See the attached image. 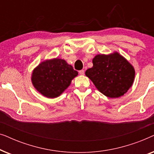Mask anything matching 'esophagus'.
<instances>
[{
    "label": "esophagus",
    "instance_id": "1",
    "mask_svg": "<svg viewBox=\"0 0 154 154\" xmlns=\"http://www.w3.org/2000/svg\"><path fill=\"white\" fill-rule=\"evenodd\" d=\"M79 73L80 75H84L85 74V71H84V70H81L79 71Z\"/></svg>",
    "mask_w": 154,
    "mask_h": 154
}]
</instances>
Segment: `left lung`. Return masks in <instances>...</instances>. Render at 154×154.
I'll list each match as a JSON object with an SVG mask.
<instances>
[{
    "label": "left lung",
    "instance_id": "left-lung-1",
    "mask_svg": "<svg viewBox=\"0 0 154 154\" xmlns=\"http://www.w3.org/2000/svg\"><path fill=\"white\" fill-rule=\"evenodd\" d=\"M93 66L85 71L100 92L110 98L123 96L133 83V66L118 52L97 54L92 60Z\"/></svg>",
    "mask_w": 154,
    "mask_h": 154
}]
</instances>
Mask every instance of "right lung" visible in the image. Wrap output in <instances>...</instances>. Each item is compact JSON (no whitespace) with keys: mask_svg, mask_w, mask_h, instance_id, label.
<instances>
[{"mask_svg":"<svg viewBox=\"0 0 154 154\" xmlns=\"http://www.w3.org/2000/svg\"><path fill=\"white\" fill-rule=\"evenodd\" d=\"M78 72L62 59L41 62L33 71L31 81L35 89L48 98L60 96L70 85Z\"/></svg>","mask_w":154,"mask_h":154,"instance_id":"obj_1","label":"right lung"}]
</instances>
